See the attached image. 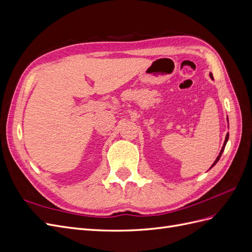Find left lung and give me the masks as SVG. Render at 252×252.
Masks as SVG:
<instances>
[{
	"mask_svg": "<svg viewBox=\"0 0 252 252\" xmlns=\"http://www.w3.org/2000/svg\"><path fill=\"white\" fill-rule=\"evenodd\" d=\"M210 75V78L213 80V77H212V73H210L209 74ZM228 120V119H227ZM228 139H229V133H227L226 134V138H225V141H224V145H223V147H222V149H220V154H219V156H218V158H216V161H215V163H213L212 165H211V167L210 168H212L213 166H215L218 162H219V159H220V156H222V154H223V151H224V149H225V146H226V144H227V142H228Z\"/></svg>",
	"mask_w": 252,
	"mask_h": 252,
	"instance_id": "obj_1",
	"label": "left lung"
}]
</instances>
